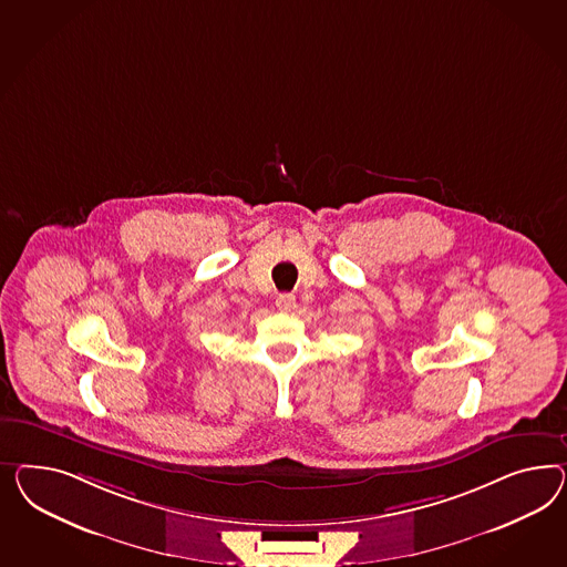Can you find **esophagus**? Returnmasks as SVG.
Returning <instances> with one entry per match:
<instances>
[{
    "label": "esophagus",
    "instance_id": "obj_1",
    "mask_svg": "<svg viewBox=\"0 0 567 567\" xmlns=\"http://www.w3.org/2000/svg\"><path fill=\"white\" fill-rule=\"evenodd\" d=\"M297 306V301H295V295L291 292H280L278 297H276V307L280 309V311H291Z\"/></svg>",
    "mask_w": 567,
    "mask_h": 567
}]
</instances>
